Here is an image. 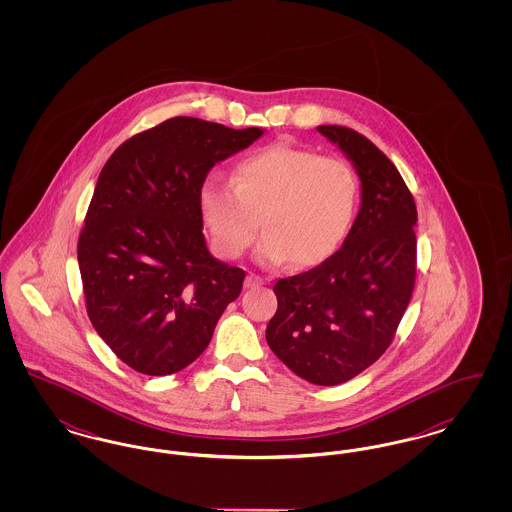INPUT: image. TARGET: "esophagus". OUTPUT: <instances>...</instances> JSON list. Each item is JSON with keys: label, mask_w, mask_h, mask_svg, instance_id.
<instances>
[{"label": "esophagus", "mask_w": 512, "mask_h": 512, "mask_svg": "<svg viewBox=\"0 0 512 512\" xmlns=\"http://www.w3.org/2000/svg\"><path fill=\"white\" fill-rule=\"evenodd\" d=\"M261 284H265V280H263L261 276H257V274H249V276L245 278V288H247V290H255V288H259Z\"/></svg>", "instance_id": "34e87169"}]
</instances>
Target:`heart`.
<instances>
[{"mask_svg":"<svg viewBox=\"0 0 512 512\" xmlns=\"http://www.w3.org/2000/svg\"><path fill=\"white\" fill-rule=\"evenodd\" d=\"M359 199L361 180L347 159L280 142L242 159L232 182L207 180L199 209L220 255L240 257L263 217L261 259L307 268L340 249Z\"/></svg>","mask_w":512,"mask_h":512,"instance_id":"b5f03b06","label":"heart"}]
</instances>
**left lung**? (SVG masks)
Masks as SVG:
<instances>
[{"instance_id":"obj_1","label":"left lung","mask_w":512,"mask_h":512,"mask_svg":"<svg viewBox=\"0 0 512 512\" xmlns=\"http://www.w3.org/2000/svg\"><path fill=\"white\" fill-rule=\"evenodd\" d=\"M318 132L353 161L363 203L340 249L307 272L274 284L268 347L299 378L338 386L390 347L416 278V205L390 159L353 128Z\"/></svg>"}]
</instances>
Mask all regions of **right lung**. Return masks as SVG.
Listing matches in <instances>:
<instances>
[{
	"mask_svg": "<svg viewBox=\"0 0 512 512\" xmlns=\"http://www.w3.org/2000/svg\"><path fill=\"white\" fill-rule=\"evenodd\" d=\"M261 128L174 117L115 149L78 236L86 311L122 363L167 376L194 363L244 286V268L211 257L199 192L219 161Z\"/></svg>",
	"mask_w": 512,
	"mask_h": 512,
	"instance_id": "obj_1",
	"label": "right lung"
}]
</instances>
